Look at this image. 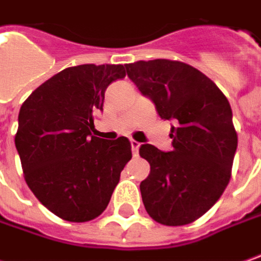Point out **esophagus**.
<instances>
[{"mask_svg":"<svg viewBox=\"0 0 261 261\" xmlns=\"http://www.w3.org/2000/svg\"><path fill=\"white\" fill-rule=\"evenodd\" d=\"M130 146H132V152H134V156H138V152H139V146H141V143L138 142V141H130Z\"/></svg>","mask_w":261,"mask_h":261,"instance_id":"obj_1","label":"esophagus"}]
</instances>
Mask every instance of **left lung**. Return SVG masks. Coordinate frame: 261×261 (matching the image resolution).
<instances>
[{"label": "left lung", "instance_id": "left-lung-1", "mask_svg": "<svg viewBox=\"0 0 261 261\" xmlns=\"http://www.w3.org/2000/svg\"><path fill=\"white\" fill-rule=\"evenodd\" d=\"M125 69L161 119L174 122L172 151L151 143L139 148L151 165L141 182L143 205L159 224H190L216 204L230 181L237 149L231 106L211 79L182 61H136Z\"/></svg>", "mask_w": 261, "mask_h": 261}]
</instances>
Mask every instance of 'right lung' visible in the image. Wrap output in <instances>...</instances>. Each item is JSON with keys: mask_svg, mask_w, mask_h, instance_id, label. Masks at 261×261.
<instances>
[{"mask_svg": "<svg viewBox=\"0 0 261 261\" xmlns=\"http://www.w3.org/2000/svg\"><path fill=\"white\" fill-rule=\"evenodd\" d=\"M126 76L122 64H80L38 86L18 113L15 148L25 182L47 210L71 223L99 217L132 158L125 136H93L108 86Z\"/></svg>", "mask_w": 261, "mask_h": 261, "instance_id": "obj_1", "label": "right lung"}]
</instances>
